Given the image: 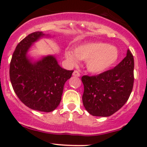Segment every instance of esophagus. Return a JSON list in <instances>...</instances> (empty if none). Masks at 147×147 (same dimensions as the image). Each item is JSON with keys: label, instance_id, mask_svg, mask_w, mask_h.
<instances>
[{"label": "esophagus", "instance_id": "1", "mask_svg": "<svg viewBox=\"0 0 147 147\" xmlns=\"http://www.w3.org/2000/svg\"><path fill=\"white\" fill-rule=\"evenodd\" d=\"M72 75L75 77H80V73L78 70H75L73 72V73H72Z\"/></svg>", "mask_w": 147, "mask_h": 147}]
</instances>
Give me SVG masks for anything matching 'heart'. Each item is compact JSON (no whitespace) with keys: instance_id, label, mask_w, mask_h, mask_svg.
<instances>
[{"instance_id":"heart-1","label":"heart","mask_w":147,"mask_h":147,"mask_svg":"<svg viewBox=\"0 0 147 147\" xmlns=\"http://www.w3.org/2000/svg\"><path fill=\"white\" fill-rule=\"evenodd\" d=\"M65 57L72 63H77V57L86 60L87 69L94 74H100L110 69L119 60V49L103 42H90L81 44L72 50H66Z\"/></svg>"}]
</instances>
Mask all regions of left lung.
I'll return each mask as SVG.
<instances>
[{
    "mask_svg": "<svg viewBox=\"0 0 147 147\" xmlns=\"http://www.w3.org/2000/svg\"><path fill=\"white\" fill-rule=\"evenodd\" d=\"M134 57L129 50L115 68L96 76L84 75L82 102L93 116L109 117L127 102L134 84Z\"/></svg>",
    "mask_w": 147,
    "mask_h": 147,
    "instance_id": "left-lung-1",
    "label": "left lung"
}]
</instances>
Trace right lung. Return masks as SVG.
<instances>
[{
    "mask_svg": "<svg viewBox=\"0 0 147 147\" xmlns=\"http://www.w3.org/2000/svg\"><path fill=\"white\" fill-rule=\"evenodd\" d=\"M44 37L42 32L28 35L18 44L10 64V79L20 100L30 109L50 112L61 101L64 84L73 70L60 66L54 55L33 61L28 53L34 42Z\"/></svg>",
    "mask_w": 147,
    "mask_h": 147,
    "instance_id": "obj_1",
    "label": "right lung"
}]
</instances>
